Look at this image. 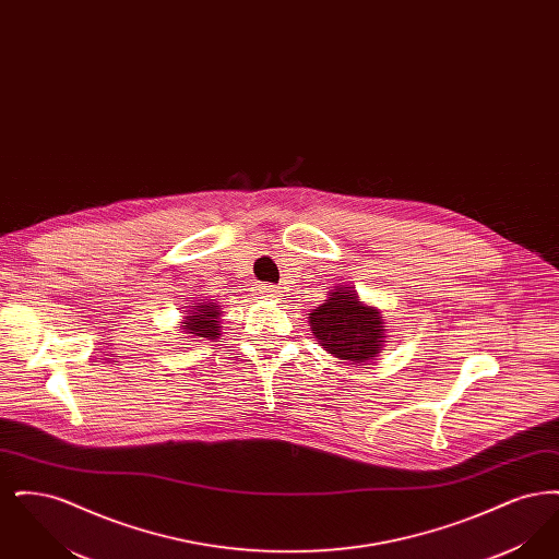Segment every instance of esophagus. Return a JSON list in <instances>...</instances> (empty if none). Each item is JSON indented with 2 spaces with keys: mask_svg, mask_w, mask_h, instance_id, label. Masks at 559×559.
I'll use <instances>...</instances> for the list:
<instances>
[{
  "mask_svg": "<svg viewBox=\"0 0 559 559\" xmlns=\"http://www.w3.org/2000/svg\"><path fill=\"white\" fill-rule=\"evenodd\" d=\"M260 295H262L264 299H274V297H278V287H274V285H262V287H260Z\"/></svg>",
  "mask_w": 559,
  "mask_h": 559,
  "instance_id": "obj_1",
  "label": "esophagus"
}]
</instances>
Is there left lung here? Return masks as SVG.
<instances>
[{
	"label": "left lung",
	"mask_w": 559,
	"mask_h": 559,
	"mask_svg": "<svg viewBox=\"0 0 559 559\" xmlns=\"http://www.w3.org/2000/svg\"><path fill=\"white\" fill-rule=\"evenodd\" d=\"M308 322L320 346L349 362L372 360L385 337L383 314L362 304L352 287L342 285L310 312Z\"/></svg>",
	"instance_id": "obj_1"
}]
</instances>
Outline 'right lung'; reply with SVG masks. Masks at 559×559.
I'll return each mask as SVG.
<instances>
[{"label": "right lung", "instance_id": "1", "mask_svg": "<svg viewBox=\"0 0 559 559\" xmlns=\"http://www.w3.org/2000/svg\"><path fill=\"white\" fill-rule=\"evenodd\" d=\"M219 306L215 301H201L188 310V317L182 322V329L192 337L215 340L219 335Z\"/></svg>", "mask_w": 559, "mask_h": 559}]
</instances>
